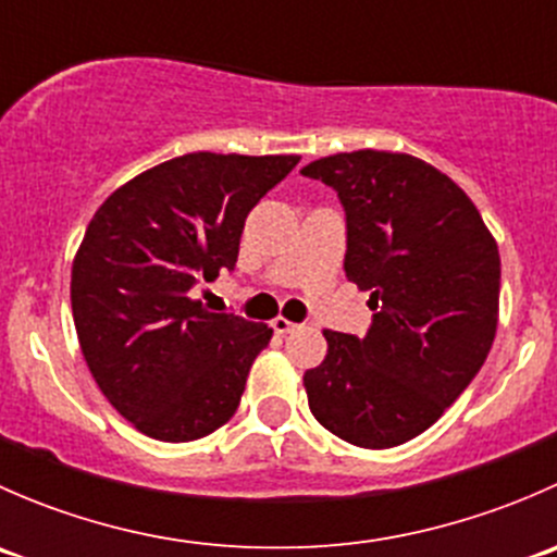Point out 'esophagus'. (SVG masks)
<instances>
[{
	"mask_svg": "<svg viewBox=\"0 0 557 557\" xmlns=\"http://www.w3.org/2000/svg\"><path fill=\"white\" fill-rule=\"evenodd\" d=\"M272 329L277 331V334H290V331L296 329V323H294V320L283 318V314H277V318L272 320Z\"/></svg>",
	"mask_w": 557,
	"mask_h": 557,
	"instance_id": "obj_1",
	"label": "esophagus"
}]
</instances>
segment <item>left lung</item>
I'll return each instance as SVG.
<instances>
[{
	"instance_id": "obj_1",
	"label": "left lung",
	"mask_w": 557,
	"mask_h": 557,
	"mask_svg": "<svg viewBox=\"0 0 557 557\" xmlns=\"http://www.w3.org/2000/svg\"><path fill=\"white\" fill-rule=\"evenodd\" d=\"M301 174L339 196L345 274L374 310L361 339L323 331V363L305 372L310 409L356 447L404 445L445 414L491 352L498 245L463 188L409 153L352 150Z\"/></svg>"
}]
</instances>
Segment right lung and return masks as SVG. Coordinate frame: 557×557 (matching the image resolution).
Returning <instances> with one entry per match:
<instances>
[{
	"mask_svg": "<svg viewBox=\"0 0 557 557\" xmlns=\"http://www.w3.org/2000/svg\"><path fill=\"white\" fill-rule=\"evenodd\" d=\"M299 156L188 153L112 190L72 261V318L107 401L145 436L194 442L237 412L267 323L190 296L234 269L245 218Z\"/></svg>",
	"mask_w": 557,
	"mask_h": 557,
	"instance_id": "right-lung-1",
	"label": "right lung"
}]
</instances>
